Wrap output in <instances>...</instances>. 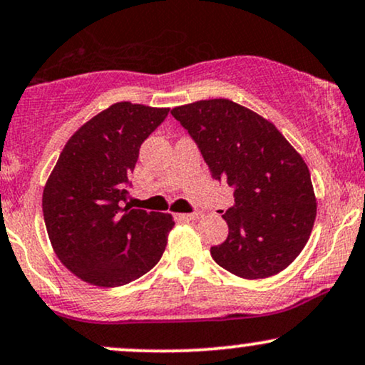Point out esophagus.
<instances>
[{
  "instance_id": "obj_1",
  "label": "esophagus",
  "mask_w": 365,
  "mask_h": 365,
  "mask_svg": "<svg viewBox=\"0 0 365 365\" xmlns=\"http://www.w3.org/2000/svg\"><path fill=\"white\" fill-rule=\"evenodd\" d=\"M178 219H182V221H197V219L200 217L199 212H190V214H177Z\"/></svg>"
}]
</instances>
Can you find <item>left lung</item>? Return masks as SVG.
Returning <instances> with one entry per match:
<instances>
[{
  "instance_id": "left-lung-1",
  "label": "left lung",
  "mask_w": 365,
  "mask_h": 365,
  "mask_svg": "<svg viewBox=\"0 0 365 365\" xmlns=\"http://www.w3.org/2000/svg\"><path fill=\"white\" fill-rule=\"evenodd\" d=\"M199 144L216 180L235 188L222 214L230 235L210 248L214 262L241 279L287 269L308 243L316 195L308 165L272 122L226 98L171 110Z\"/></svg>"
}]
</instances>
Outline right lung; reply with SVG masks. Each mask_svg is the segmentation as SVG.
I'll use <instances>...</instances> for the list:
<instances>
[{
  "label": "right lung",
  "instance_id": "right-lung-1",
  "mask_svg": "<svg viewBox=\"0 0 365 365\" xmlns=\"http://www.w3.org/2000/svg\"><path fill=\"white\" fill-rule=\"evenodd\" d=\"M170 108L118 102L69 138L47 178L42 210L61 263L78 279L118 287L160 262L171 214L124 205L139 148Z\"/></svg>",
  "mask_w": 365,
  "mask_h": 365
}]
</instances>
